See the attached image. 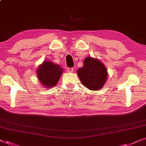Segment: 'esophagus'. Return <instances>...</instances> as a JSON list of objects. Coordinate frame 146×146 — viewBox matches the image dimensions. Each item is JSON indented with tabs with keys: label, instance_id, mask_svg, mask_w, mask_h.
<instances>
[{
	"label": "esophagus",
	"instance_id": "1",
	"mask_svg": "<svg viewBox=\"0 0 146 146\" xmlns=\"http://www.w3.org/2000/svg\"><path fill=\"white\" fill-rule=\"evenodd\" d=\"M67 71L68 72H72L74 71V68H68Z\"/></svg>",
	"mask_w": 146,
	"mask_h": 146
}]
</instances>
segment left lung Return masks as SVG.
Returning a JSON list of instances; mask_svg holds the SVG:
<instances>
[{
    "instance_id": "obj_1",
    "label": "left lung",
    "mask_w": 146,
    "mask_h": 146,
    "mask_svg": "<svg viewBox=\"0 0 146 146\" xmlns=\"http://www.w3.org/2000/svg\"><path fill=\"white\" fill-rule=\"evenodd\" d=\"M77 74L82 84L91 90L101 89L108 76L105 66L98 60L91 57L84 60L83 67L78 68Z\"/></svg>"
}]
</instances>
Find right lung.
<instances>
[{"mask_svg":"<svg viewBox=\"0 0 146 146\" xmlns=\"http://www.w3.org/2000/svg\"><path fill=\"white\" fill-rule=\"evenodd\" d=\"M62 72V68L59 65L45 61L38 68L37 76L42 84L49 88L56 84Z\"/></svg>","mask_w":146,"mask_h":146,"instance_id":"1","label":"right lung"}]
</instances>
